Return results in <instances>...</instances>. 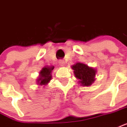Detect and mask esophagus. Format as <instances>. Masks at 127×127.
I'll return each instance as SVG.
<instances>
[{"instance_id":"obj_1","label":"esophagus","mask_w":127,"mask_h":127,"mask_svg":"<svg viewBox=\"0 0 127 127\" xmlns=\"http://www.w3.org/2000/svg\"><path fill=\"white\" fill-rule=\"evenodd\" d=\"M59 65L61 66H64V62L63 61H60L59 62Z\"/></svg>"}]
</instances>
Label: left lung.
Returning a JSON list of instances; mask_svg holds the SVG:
<instances>
[{
    "label": "left lung",
    "instance_id": "8db88e82",
    "mask_svg": "<svg viewBox=\"0 0 127 127\" xmlns=\"http://www.w3.org/2000/svg\"><path fill=\"white\" fill-rule=\"evenodd\" d=\"M74 70V74L78 80H80L79 83L82 86H90L95 80L96 70L95 69L89 67L85 64L78 63L72 66Z\"/></svg>",
    "mask_w": 127,
    "mask_h": 127
}]
</instances>
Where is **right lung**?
I'll return each mask as SVG.
<instances>
[{"label":"right lung","instance_id":"obj_1","mask_svg":"<svg viewBox=\"0 0 127 127\" xmlns=\"http://www.w3.org/2000/svg\"><path fill=\"white\" fill-rule=\"evenodd\" d=\"M54 68V66H45L40 71V76L38 78L37 82L38 85H46L51 80V71Z\"/></svg>","mask_w":127,"mask_h":127}]
</instances>
